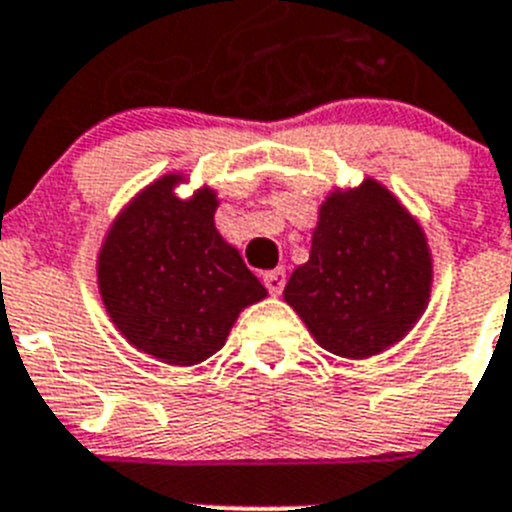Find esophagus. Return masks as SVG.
Instances as JSON below:
<instances>
[{
    "label": "esophagus",
    "instance_id": "1",
    "mask_svg": "<svg viewBox=\"0 0 512 512\" xmlns=\"http://www.w3.org/2000/svg\"><path fill=\"white\" fill-rule=\"evenodd\" d=\"M264 284H266V289H269L271 295H279V292L284 289V284H287V271H284V269L266 271Z\"/></svg>",
    "mask_w": 512,
    "mask_h": 512
}]
</instances>
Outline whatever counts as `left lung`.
<instances>
[{"mask_svg":"<svg viewBox=\"0 0 512 512\" xmlns=\"http://www.w3.org/2000/svg\"><path fill=\"white\" fill-rule=\"evenodd\" d=\"M433 261L423 228L374 179L320 205L307 264L284 300L315 341L343 359H369L400 341L431 300Z\"/></svg>","mask_w":512,"mask_h":512,"instance_id":"8db88e82","label":"left lung"}]
</instances>
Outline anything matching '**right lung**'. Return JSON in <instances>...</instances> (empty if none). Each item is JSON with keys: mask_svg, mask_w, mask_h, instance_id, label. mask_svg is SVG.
I'll use <instances>...</instances> for the list:
<instances>
[{"mask_svg": "<svg viewBox=\"0 0 512 512\" xmlns=\"http://www.w3.org/2000/svg\"><path fill=\"white\" fill-rule=\"evenodd\" d=\"M182 174L135 194L107 230L97 284L107 315L143 354L192 366L225 346L243 307L266 289L215 228L217 194L202 187L182 200Z\"/></svg>", "mask_w": 512, "mask_h": 512, "instance_id": "add662e5", "label": "right lung"}]
</instances>
